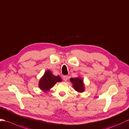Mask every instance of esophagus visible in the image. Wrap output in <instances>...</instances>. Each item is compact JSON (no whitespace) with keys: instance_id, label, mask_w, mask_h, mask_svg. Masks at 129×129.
<instances>
[{"instance_id":"esophagus-1","label":"esophagus","mask_w":129,"mask_h":129,"mask_svg":"<svg viewBox=\"0 0 129 129\" xmlns=\"http://www.w3.org/2000/svg\"><path fill=\"white\" fill-rule=\"evenodd\" d=\"M63 80L64 81H67V79H68V76H63Z\"/></svg>"}]
</instances>
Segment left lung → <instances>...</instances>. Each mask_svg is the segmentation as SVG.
I'll use <instances>...</instances> for the list:
<instances>
[{
    "label": "left lung",
    "instance_id": "8db88e82",
    "mask_svg": "<svg viewBox=\"0 0 129 129\" xmlns=\"http://www.w3.org/2000/svg\"><path fill=\"white\" fill-rule=\"evenodd\" d=\"M70 81L73 84V87L76 91L80 93H82L84 91V86L83 81L80 78H71Z\"/></svg>",
    "mask_w": 129,
    "mask_h": 129
}]
</instances>
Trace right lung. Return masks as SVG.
I'll return each instance as SVG.
<instances>
[{
    "mask_svg": "<svg viewBox=\"0 0 129 129\" xmlns=\"http://www.w3.org/2000/svg\"><path fill=\"white\" fill-rule=\"evenodd\" d=\"M61 81V77L54 76L50 71H47L40 81L39 86L41 90L46 91L53 87L57 82Z\"/></svg>",
    "mask_w": 129,
    "mask_h": 129,
    "instance_id": "1",
    "label": "right lung"
}]
</instances>
